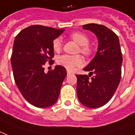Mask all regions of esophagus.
Segmentation results:
<instances>
[{
  "label": "esophagus",
  "mask_w": 135,
  "mask_h": 135,
  "mask_svg": "<svg viewBox=\"0 0 135 135\" xmlns=\"http://www.w3.org/2000/svg\"><path fill=\"white\" fill-rule=\"evenodd\" d=\"M71 74H73V73H71L70 71H67V75H71Z\"/></svg>",
  "instance_id": "1"
}]
</instances>
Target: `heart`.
I'll return each mask as SVG.
<instances>
[{"label":"heart","instance_id":"obj_1","mask_svg":"<svg viewBox=\"0 0 135 135\" xmlns=\"http://www.w3.org/2000/svg\"><path fill=\"white\" fill-rule=\"evenodd\" d=\"M70 37L77 44L79 45V49L78 51L84 54V56H89L92 53V49L89 46V38L86 35L80 32H74L70 35ZM52 47L55 52H59L62 48V41L60 38H56L53 41ZM57 63L61 66L68 70H74L78 67L82 66L84 63L83 58L81 56H70L64 54L58 56L57 58Z\"/></svg>","mask_w":135,"mask_h":135}]
</instances>
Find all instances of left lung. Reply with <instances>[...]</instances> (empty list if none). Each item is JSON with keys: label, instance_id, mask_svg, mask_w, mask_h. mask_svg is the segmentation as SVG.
<instances>
[{"label": "left lung", "instance_id": "8db88e82", "mask_svg": "<svg viewBox=\"0 0 135 135\" xmlns=\"http://www.w3.org/2000/svg\"><path fill=\"white\" fill-rule=\"evenodd\" d=\"M84 30L92 32L99 40L95 57L84 68L89 75H76L77 97L86 107L97 108L110 101L121 78L123 56L119 38L112 30L104 25L87 24ZM94 74V76L91 77Z\"/></svg>", "mask_w": 135, "mask_h": 135}]
</instances>
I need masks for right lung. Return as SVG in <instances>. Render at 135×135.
I'll return each instance as SVG.
<instances>
[{
  "label": "right lung",
  "instance_id": "1",
  "mask_svg": "<svg viewBox=\"0 0 135 135\" xmlns=\"http://www.w3.org/2000/svg\"><path fill=\"white\" fill-rule=\"evenodd\" d=\"M65 29L32 25L22 30L15 38L11 65L15 82L21 94L32 105L46 108L58 99L62 82L66 77L63 66L44 72V65L53 64V41Z\"/></svg>",
  "mask_w": 135,
  "mask_h": 135
}]
</instances>
